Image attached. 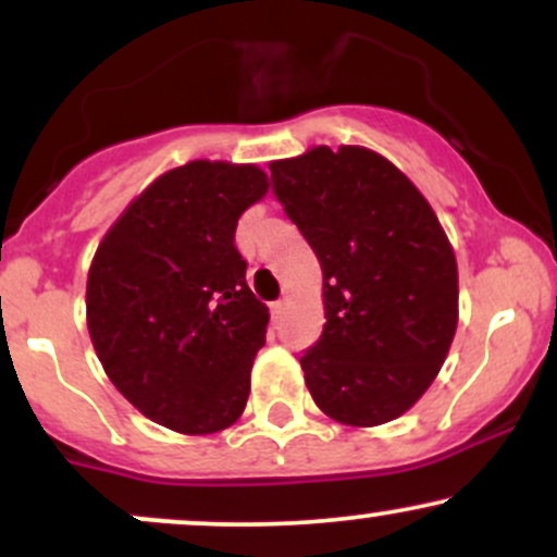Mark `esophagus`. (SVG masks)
I'll use <instances>...</instances> for the list:
<instances>
[{
	"mask_svg": "<svg viewBox=\"0 0 557 557\" xmlns=\"http://www.w3.org/2000/svg\"><path fill=\"white\" fill-rule=\"evenodd\" d=\"M272 314H274V319H280L285 314V300H274L272 304Z\"/></svg>",
	"mask_w": 557,
	"mask_h": 557,
	"instance_id": "obj_1",
	"label": "esophagus"
}]
</instances>
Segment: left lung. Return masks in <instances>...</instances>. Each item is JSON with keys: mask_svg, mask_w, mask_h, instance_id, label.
I'll return each instance as SVG.
<instances>
[{"mask_svg": "<svg viewBox=\"0 0 557 557\" xmlns=\"http://www.w3.org/2000/svg\"><path fill=\"white\" fill-rule=\"evenodd\" d=\"M270 170L324 274L327 324L300 356L311 398L341 424L398 419L432 385L458 324L456 257L437 216L361 146H317Z\"/></svg>", "mask_w": 557, "mask_h": 557, "instance_id": "8db88e82", "label": "left lung"}]
</instances>
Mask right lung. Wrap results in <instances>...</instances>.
<instances>
[{"label":"right lung","mask_w":557,"mask_h":557,"mask_svg":"<svg viewBox=\"0 0 557 557\" xmlns=\"http://www.w3.org/2000/svg\"><path fill=\"white\" fill-rule=\"evenodd\" d=\"M264 194L253 164L188 162L151 183L96 251L86 287L96 356L157 424L212 434L246 408L270 309L246 283L235 227Z\"/></svg>","instance_id":"1"}]
</instances>
